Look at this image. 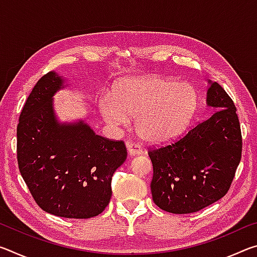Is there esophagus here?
<instances>
[{
    "mask_svg": "<svg viewBox=\"0 0 257 257\" xmlns=\"http://www.w3.org/2000/svg\"><path fill=\"white\" fill-rule=\"evenodd\" d=\"M125 146H127L128 153L130 155H139V154H142L143 149L138 144H135V143H132V142H127V143H125Z\"/></svg>",
    "mask_w": 257,
    "mask_h": 257,
    "instance_id": "34e87169",
    "label": "esophagus"
}]
</instances>
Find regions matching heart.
Listing matches in <instances>:
<instances>
[{
    "mask_svg": "<svg viewBox=\"0 0 257 257\" xmlns=\"http://www.w3.org/2000/svg\"><path fill=\"white\" fill-rule=\"evenodd\" d=\"M198 95L188 82L152 76L119 82L101 99L104 119L112 125L136 116L137 134L149 143H165L185 132L196 111Z\"/></svg>",
    "mask_w": 257,
    "mask_h": 257,
    "instance_id": "b5f03b06",
    "label": "heart"
}]
</instances>
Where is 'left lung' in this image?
<instances>
[{"label":"left lung","mask_w":257,"mask_h":257,"mask_svg":"<svg viewBox=\"0 0 257 257\" xmlns=\"http://www.w3.org/2000/svg\"><path fill=\"white\" fill-rule=\"evenodd\" d=\"M206 103L215 112L171 144L150 149L152 197L163 211L197 212L222 198L241 159L236 106L216 81H208Z\"/></svg>","instance_id":"1"}]
</instances>
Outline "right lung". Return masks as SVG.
Returning a JSON list of instances; mask_svg holds the SVG:
<instances>
[{
	"label": "right lung",
	"mask_w": 257,
	"mask_h": 257,
	"mask_svg": "<svg viewBox=\"0 0 257 257\" xmlns=\"http://www.w3.org/2000/svg\"><path fill=\"white\" fill-rule=\"evenodd\" d=\"M63 87V79L53 71L35 85L19 116L17 159L43 211L88 219L110 203L112 176L127 159V149L122 141L98 136L82 121L60 123L53 95Z\"/></svg>",
	"instance_id": "right-lung-1"
}]
</instances>
